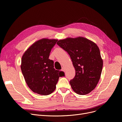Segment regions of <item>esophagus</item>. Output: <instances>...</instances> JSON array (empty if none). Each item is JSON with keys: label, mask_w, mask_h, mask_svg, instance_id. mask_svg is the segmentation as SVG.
<instances>
[{"label": "esophagus", "mask_w": 122, "mask_h": 122, "mask_svg": "<svg viewBox=\"0 0 122 122\" xmlns=\"http://www.w3.org/2000/svg\"><path fill=\"white\" fill-rule=\"evenodd\" d=\"M61 71H63V72H65V70L64 68L63 67V68H62V69H61Z\"/></svg>", "instance_id": "1"}]
</instances>
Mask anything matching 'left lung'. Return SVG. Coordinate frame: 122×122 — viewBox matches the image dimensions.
I'll list each match as a JSON object with an SVG mask.
<instances>
[{"label": "left lung", "instance_id": "left-lung-1", "mask_svg": "<svg viewBox=\"0 0 122 122\" xmlns=\"http://www.w3.org/2000/svg\"><path fill=\"white\" fill-rule=\"evenodd\" d=\"M57 44L69 54L76 75L70 81L73 90L80 95L91 92L100 78L103 67L100 50L93 41L83 37H68Z\"/></svg>", "mask_w": 122, "mask_h": 122}]
</instances>
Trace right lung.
I'll return each instance as SVG.
<instances>
[{"label": "right lung", "mask_w": 122, "mask_h": 122, "mask_svg": "<svg viewBox=\"0 0 122 122\" xmlns=\"http://www.w3.org/2000/svg\"><path fill=\"white\" fill-rule=\"evenodd\" d=\"M57 40L42 38L34 43L25 51L21 69L29 87L34 92L42 95L52 93L56 88L60 73L54 68V62L49 59L51 49Z\"/></svg>", "instance_id": "1"}]
</instances>
